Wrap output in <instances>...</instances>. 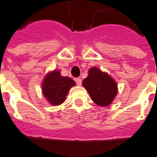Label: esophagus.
<instances>
[{"instance_id": "esophagus-1", "label": "esophagus", "mask_w": 157, "mask_h": 157, "mask_svg": "<svg viewBox=\"0 0 157 157\" xmlns=\"http://www.w3.org/2000/svg\"><path fill=\"white\" fill-rule=\"evenodd\" d=\"M75 81H76V85H81L82 81H81V78H76V79H75Z\"/></svg>"}]
</instances>
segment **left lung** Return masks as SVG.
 <instances>
[{
	"mask_svg": "<svg viewBox=\"0 0 157 157\" xmlns=\"http://www.w3.org/2000/svg\"><path fill=\"white\" fill-rule=\"evenodd\" d=\"M92 100L100 106H107L114 101L118 93L115 81L106 72L96 67L89 70V75L82 82Z\"/></svg>",
	"mask_w": 157,
	"mask_h": 157,
	"instance_id": "8db88e82",
	"label": "left lung"
}]
</instances>
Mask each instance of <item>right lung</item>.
<instances>
[{
	"label": "right lung",
	"instance_id": "right-lung-1",
	"mask_svg": "<svg viewBox=\"0 0 157 157\" xmlns=\"http://www.w3.org/2000/svg\"><path fill=\"white\" fill-rule=\"evenodd\" d=\"M76 85L70 77L62 76L59 70L49 72L43 80L42 91L50 104L59 105L65 101L69 90Z\"/></svg>",
	"mask_w": 157,
	"mask_h": 157
}]
</instances>
